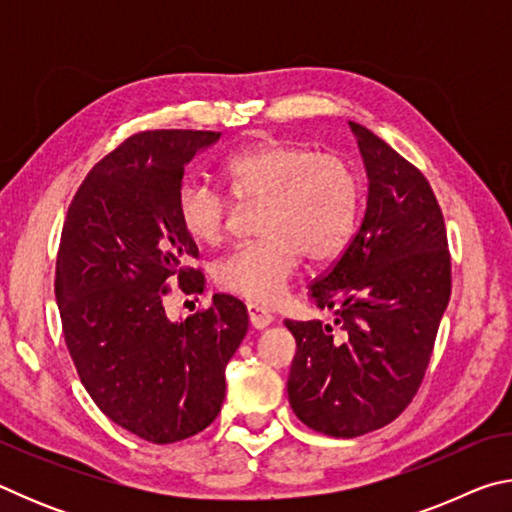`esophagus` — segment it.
<instances>
[{
    "label": "esophagus",
    "instance_id": "1",
    "mask_svg": "<svg viewBox=\"0 0 512 512\" xmlns=\"http://www.w3.org/2000/svg\"><path fill=\"white\" fill-rule=\"evenodd\" d=\"M248 318H250V325H253L255 329H264L271 325V320H273V316L268 314L264 307L253 305V302L248 305Z\"/></svg>",
    "mask_w": 512,
    "mask_h": 512
}]
</instances>
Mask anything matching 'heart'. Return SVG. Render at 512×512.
Returning <instances> with one entry per match:
<instances>
[{"label": "heart", "mask_w": 512, "mask_h": 512, "mask_svg": "<svg viewBox=\"0 0 512 512\" xmlns=\"http://www.w3.org/2000/svg\"><path fill=\"white\" fill-rule=\"evenodd\" d=\"M221 178L241 205H262L257 235L214 266L216 287L259 305L282 296L302 255L323 264L354 237L363 205L359 171L334 153L289 142H259L232 153ZM176 216L189 239L221 244L230 223V198L201 180H185Z\"/></svg>", "instance_id": "1"}]
</instances>
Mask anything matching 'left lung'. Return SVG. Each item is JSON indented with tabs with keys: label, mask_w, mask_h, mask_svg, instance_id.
<instances>
[{
	"label": "left lung",
	"mask_w": 512,
	"mask_h": 512,
	"mask_svg": "<svg viewBox=\"0 0 512 512\" xmlns=\"http://www.w3.org/2000/svg\"><path fill=\"white\" fill-rule=\"evenodd\" d=\"M368 173L366 214L343 255L309 284L334 323L284 320L296 339L287 391L309 429L357 438L418 393L452 293V259L429 180L348 121Z\"/></svg>",
	"instance_id": "obj_1"
}]
</instances>
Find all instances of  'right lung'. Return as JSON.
Wrapping results in <instances>:
<instances>
[{
	"label": "right lung",
	"mask_w": 512,
	"mask_h": 512,
	"mask_svg": "<svg viewBox=\"0 0 512 512\" xmlns=\"http://www.w3.org/2000/svg\"><path fill=\"white\" fill-rule=\"evenodd\" d=\"M219 137L131 135L85 176L60 235L56 300L81 384L112 422L155 445L210 427L225 366L248 332L246 305L225 293L183 323H171L162 305L171 280L203 291L176 196L185 164Z\"/></svg>",
	"instance_id": "add662e5"
}]
</instances>
